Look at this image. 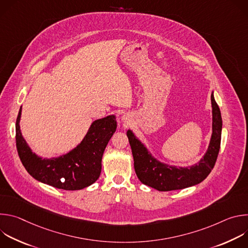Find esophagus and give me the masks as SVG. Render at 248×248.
Returning a JSON list of instances; mask_svg holds the SVG:
<instances>
[{
    "mask_svg": "<svg viewBox=\"0 0 248 248\" xmlns=\"http://www.w3.org/2000/svg\"><path fill=\"white\" fill-rule=\"evenodd\" d=\"M122 122H123L125 125L129 124H130V122H131V118H130V116H129V115H127V114L124 115V116L122 117Z\"/></svg>",
    "mask_w": 248,
    "mask_h": 248,
    "instance_id": "esophagus-1",
    "label": "esophagus"
}]
</instances>
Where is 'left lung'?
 Wrapping results in <instances>:
<instances>
[{"mask_svg": "<svg viewBox=\"0 0 248 248\" xmlns=\"http://www.w3.org/2000/svg\"><path fill=\"white\" fill-rule=\"evenodd\" d=\"M212 134L203 157L194 165L176 167L161 162L148 150L131 129L126 131L134 162V170L139 181L159 191H170L193 186L203 182L216 163L221 144L223 121L221 111L211 94Z\"/></svg>", "mask_w": 248, "mask_h": 248, "instance_id": "8db88e82", "label": "left lung"}]
</instances>
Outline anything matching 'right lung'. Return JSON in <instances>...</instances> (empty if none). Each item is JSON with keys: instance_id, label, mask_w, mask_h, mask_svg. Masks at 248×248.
I'll use <instances>...</instances> for the list:
<instances>
[{"instance_id": "obj_1", "label": "right lung", "mask_w": 248, "mask_h": 248, "mask_svg": "<svg viewBox=\"0 0 248 248\" xmlns=\"http://www.w3.org/2000/svg\"><path fill=\"white\" fill-rule=\"evenodd\" d=\"M22 106L16 124L18 156L28 173L40 183L64 190H79L93 185L100 176L102 157L117 129L115 115L92 122L81 142L58 157L43 158L34 153L20 130Z\"/></svg>"}]
</instances>
